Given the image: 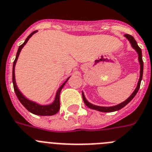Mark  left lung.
I'll return each mask as SVG.
<instances>
[{"label":"left lung","instance_id":"8db88e82","mask_svg":"<svg viewBox=\"0 0 152 152\" xmlns=\"http://www.w3.org/2000/svg\"><path fill=\"white\" fill-rule=\"evenodd\" d=\"M125 37L127 38L129 40L130 43H131L132 47L136 50V52L138 53V61H139L140 63V77H139V80H138V85H137V87L135 88L134 92H132V94L131 96H129V98L127 99L124 101L122 103L118 104L117 105H114V106H110V107H103V106H98V105H92V103L89 102L87 101L86 99L85 96H84V93L83 92H82V95H83V99L84 102H85L86 105L88 106L89 108L92 109H95V110H97V111H99V112H102V113H111V112H115V111H118L119 109H122L123 107H125V105H127L129 102L132 101L133 98H134L135 95L137 94V92H138V89L140 88V85H141V81L142 80V76H143V60H142V50L138 46V43L137 42L135 41V39H134L132 36L131 35H129V34H125Z\"/></svg>","mask_w":152,"mask_h":152}]
</instances>
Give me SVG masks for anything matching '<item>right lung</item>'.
Wrapping results in <instances>:
<instances>
[{"instance_id":"1","label":"right lung","mask_w":152,"mask_h":152,"mask_svg":"<svg viewBox=\"0 0 152 152\" xmlns=\"http://www.w3.org/2000/svg\"><path fill=\"white\" fill-rule=\"evenodd\" d=\"M37 32V30H35L33 33L29 35L27 37V38L25 39L24 43L22 45H20L18 48V53H17V55H16V58L14 60V63H13V74H12V80H13V85H14V92H15L16 95H17V97L18 98L19 101L20 102L21 104L24 106L29 112H30L31 113L34 115H53L56 114V113L59 112L60 107V92H61L63 87L64 86V85L66 84V83L67 82V80L69 79V77L66 80V81L65 83H63L62 84L61 86L58 89L57 92H56V98H55V100L53 102L52 104H50V105H41L39 104H37V102H34L33 101H30V100L27 99L25 96H23V95L20 92V91L18 89V86H17V84H16L15 81V74H14V69H15V65L16 63H17V60L18 59V56L20 55V53L21 50L24 47V45L27 43V41L29 40L31 37L34 35L35 33Z\"/></svg>"}]
</instances>
